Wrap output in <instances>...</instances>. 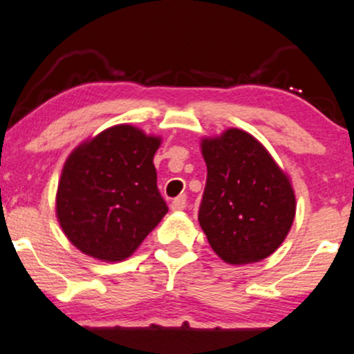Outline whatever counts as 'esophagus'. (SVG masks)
Segmentation results:
<instances>
[{
  "mask_svg": "<svg viewBox=\"0 0 354 354\" xmlns=\"http://www.w3.org/2000/svg\"><path fill=\"white\" fill-rule=\"evenodd\" d=\"M185 207H186V196L185 194L178 196V198L173 199V203H171V209L173 211H183Z\"/></svg>",
  "mask_w": 354,
  "mask_h": 354,
  "instance_id": "1",
  "label": "esophagus"
}]
</instances>
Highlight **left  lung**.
Here are the masks:
<instances>
[{"label": "left lung", "mask_w": 354, "mask_h": 354, "mask_svg": "<svg viewBox=\"0 0 354 354\" xmlns=\"http://www.w3.org/2000/svg\"><path fill=\"white\" fill-rule=\"evenodd\" d=\"M201 151L207 178L198 219L212 250L232 266L269 257L295 218L288 176L244 130L204 138Z\"/></svg>", "instance_id": "obj_1"}]
</instances>
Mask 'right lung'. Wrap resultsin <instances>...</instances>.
<instances>
[{"instance_id":"right-lung-1","label":"right lung","mask_w":354,"mask_h":354,"mask_svg":"<svg viewBox=\"0 0 354 354\" xmlns=\"http://www.w3.org/2000/svg\"><path fill=\"white\" fill-rule=\"evenodd\" d=\"M161 140L115 125L71 153L55 196L59 224L80 252L105 262L130 257L168 212L153 156Z\"/></svg>"}]
</instances>
